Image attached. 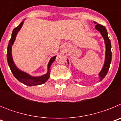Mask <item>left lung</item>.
I'll use <instances>...</instances> for the list:
<instances>
[{
    "label": "left lung",
    "instance_id": "1",
    "mask_svg": "<svg viewBox=\"0 0 121 121\" xmlns=\"http://www.w3.org/2000/svg\"><path fill=\"white\" fill-rule=\"evenodd\" d=\"M94 23H95V24H96L95 29H96L97 30L100 32V35H102L104 40V43L105 45V61L104 63L103 67H102L100 73L98 74L99 78H100V81H101L107 75L108 71L109 70V68H110V65L111 61H112V51H111L112 45H111L110 40L108 38L107 31L105 27L96 22H94ZM67 61H68V64H69V62H68V59H67Z\"/></svg>",
    "mask_w": 121,
    "mask_h": 121
}]
</instances>
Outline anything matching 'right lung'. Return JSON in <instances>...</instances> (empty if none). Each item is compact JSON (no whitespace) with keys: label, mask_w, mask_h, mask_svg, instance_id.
I'll list each match as a JSON object with an SVG mask.
<instances>
[{"label":"right lung","mask_w":121,"mask_h":121,"mask_svg":"<svg viewBox=\"0 0 121 121\" xmlns=\"http://www.w3.org/2000/svg\"><path fill=\"white\" fill-rule=\"evenodd\" d=\"M24 22V20L21 22L18 26L15 28L12 32L11 37L8 43V48H7V61H8V65L11 69V71L12 72L14 76L19 81L28 86H35V85H39L44 84L45 82L48 80L50 74V67L51 64L54 62L56 56H54L53 57H51L50 61L48 63L47 65V72L43 75L40 76H33L29 74L28 73L22 71L17 67L14 62L13 60L12 56V46L13 45L17 35L18 32L22 28V25Z\"/></svg>","instance_id":"1"}]
</instances>
